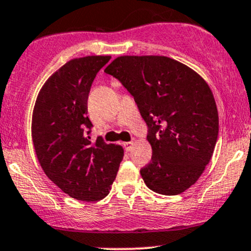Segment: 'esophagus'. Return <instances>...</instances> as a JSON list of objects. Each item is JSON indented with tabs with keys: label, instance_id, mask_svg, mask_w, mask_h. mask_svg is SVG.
Listing matches in <instances>:
<instances>
[{
	"label": "esophagus",
	"instance_id": "esophagus-1",
	"mask_svg": "<svg viewBox=\"0 0 251 251\" xmlns=\"http://www.w3.org/2000/svg\"><path fill=\"white\" fill-rule=\"evenodd\" d=\"M123 145H124V148H125L126 151H131L132 147L134 145V143L133 142H126V143H124Z\"/></svg>",
	"mask_w": 251,
	"mask_h": 251
}]
</instances>
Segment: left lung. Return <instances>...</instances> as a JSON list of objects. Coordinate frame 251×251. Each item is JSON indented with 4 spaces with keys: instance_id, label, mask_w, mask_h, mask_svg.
<instances>
[{
    "instance_id": "left-lung-1",
    "label": "left lung",
    "mask_w": 251,
    "mask_h": 251,
    "mask_svg": "<svg viewBox=\"0 0 251 251\" xmlns=\"http://www.w3.org/2000/svg\"><path fill=\"white\" fill-rule=\"evenodd\" d=\"M134 98L149 126L151 162L140 169L151 191L176 195L201 176L219 131L211 88L197 71L166 56H120L104 69Z\"/></svg>"
}]
</instances>
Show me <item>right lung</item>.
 <instances>
[{
	"label": "right lung",
	"instance_id": "1",
	"mask_svg": "<svg viewBox=\"0 0 251 251\" xmlns=\"http://www.w3.org/2000/svg\"><path fill=\"white\" fill-rule=\"evenodd\" d=\"M111 56L74 58L54 71L41 87L32 114V140L46 176L69 197L82 201L103 199L115 180L124 149L94 143L88 95L96 74Z\"/></svg>",
	"mask_w": 251,
	"mask_h": 251
}]
</instances>
